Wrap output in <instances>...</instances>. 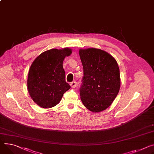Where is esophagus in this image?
Here are the masks:
<instances>
[{
	"instance_id": "esophagus-1",
	"label": "esophagus",
	"mask_w": 154,
	"mask_h": 154,
	"mask_svg": "<svg viewBox=\"0 0 154 154\" xmlns=\"http://www.w3.org/2000/svg\"><path fill=\"white\" fill-rule=\"evenodd\" d=\"M76 85H77V82L75 81H74L71 83V86L72 88H75L76 87Z\"/></svg>"
}]
</instances>
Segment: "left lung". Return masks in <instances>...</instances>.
<instances>
[{
  "mask_svg": "<svg viewBox=\"0 0 154 154\" xmlns=\"http://www.w3.org/2000/svg\"><path fill=\"white\" fill-rule=\"evenodd\" d=\"M83 77L80 88L82 103L93 112L109 107L120 87V70L115 58L97 48L80 49Z\"/></svg>",
  "mask_w": 154,
  "mask_h": 154,
  "instance_id": "left-lung-1",
  "label": "left lung"
}]
</instances>
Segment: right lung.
Returning <instances> with one entry per match:
<instances>
[{
	"instance_id": "right-lung-1",
	"label": "right lung",
	"mask_w": 154,
	"mask_h": 154,
	"mask_svg": "<svg viewBox=\"0 0 154 154\" xmlns=\"http://www.w3.org/2000/svg\"><path fill=\"white\" fill-rule=\"evenodd\" d=\"M72 50L51 49L41 53L31 64L27 77V90L32 100L42 108L57 105L63 94L71 88L66 82L63 63Z\"/></svg>"
}]
</instances>
